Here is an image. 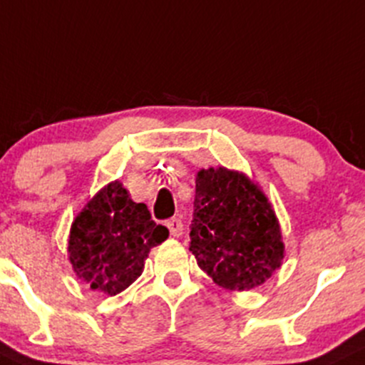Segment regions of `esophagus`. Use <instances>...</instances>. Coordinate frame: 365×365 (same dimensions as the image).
Here are the masks:
<instances>
[{
  "label": "esophagus",
  "instance_id": "esophagus-1",
  "mask_svg": "<svg viewBox=\"0 0 365 365\" xmlns=\"http://www.w3.org/2000/svg\"><path fill=\"white\" fill-rule=\"evenodd\" d=\"M166 225H168V229H170L173 237H180L183 234V224L180 218H176V217L170 218V220L166 222Z\"/></svg>",
  "mask_w": 365,
  "mask_h": 365
}]
</instances>
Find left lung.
Segmentation results:
<instances>
[{
  "instance_id": "8db88e82",
  "label": "left lung",
  "mask_w": 365,
  "mask_h": 365,
  "mask_svg": "<svg viewBox=\"0 0 365 365\" xmlns=\"http://www.w3.org/2000/svg\"><path fill=\"white\" fill-rule=\"evenodd\" d=\"M189 250L224 289L250 290L266 282L283 259L279 225L266 195L236 171H199Z\"/></svg>"
}]
</instances>
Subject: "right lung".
I'll return each instance as SVG.
<instances>
[{
	"instance_id": "obj_1",
	"label": "right lung",
	"mask_w": 365,
	"mask_h": 365,
	"mask_svg": "<svg viewBox=\"0 0 365 365\" xmlns=\"http://www.w3.org/2000/svg\"><path fill=\"white\" fill-rule=\"evenodd\" d=\"M168 236L147 205L134 202L122 183L113 182L75 218L68 253L75 273L92 290L115 295L143 273L150 248Z\"/></svg>"
}]
</instances>
